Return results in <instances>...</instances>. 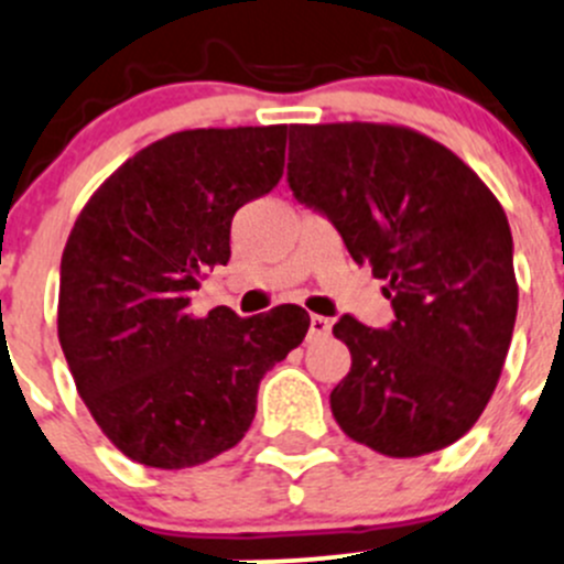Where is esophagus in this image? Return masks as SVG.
<instances>
[{
    "label": "esophagus",
    "instance_id": "obj_1",
    "mask_svg": "<svg viewBox=\"0 0 564 564\" xmlns=\"http://www.w3.org/2000/svg\"><path fill=\"white\" fill-rule=\"evenodd\" d=\"M330 330V321L323 315H312L310 317V336H325Z\"/></svg>",
    "mask_w": 564,
    "mask_h": 564
}]
</instances>
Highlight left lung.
Returning a JSON list of instances; mask_svg holds the SVG:
<instances>
[{"label":"left lung","instance_id":"obj_1","mask_svg":"<svg viewBox=\"0 0 564 564\" xmlns=\"http://www.w3.org/2000/svg\"><path fill=\"white\" fill-rule=\"evenodd\" d=\"M288 182L369 265L397 321L334 325L352 367L330 412L391 458L445 448L475 426L513 336L519 284L502 206L464 160L402 124H290Z\"/></svg>","mask_w":564,"mask_h":564}]
</instances>
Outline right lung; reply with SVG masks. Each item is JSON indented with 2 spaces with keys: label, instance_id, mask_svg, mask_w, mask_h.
<instances>
[{
  "label": "right lung",
  "instance_id": "right-lung-1",
  "mask_svg": "<svg viewBox=\"0 0 564 564\" xmlns=\"http://www.w3.org/2000/svg\"><path fill=\"white\" fill-rule=\"evenodd\" d=\"M288 124L208 127L154 141L116 167L62 254L56 330L75 388L127 458L184 469L241 443L263 375L304 341L310 315L189 312L230 258V219L284 173Z\"/></svg>",
  "mask_w": 564,
  "mask_h": 564
}]
</instances>
